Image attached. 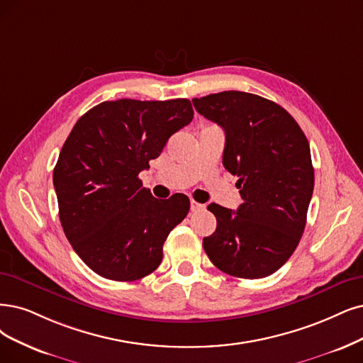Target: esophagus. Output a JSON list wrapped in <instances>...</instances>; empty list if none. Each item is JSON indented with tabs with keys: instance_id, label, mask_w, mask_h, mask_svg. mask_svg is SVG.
Segmentation results:
<instances>
[{
	"instance_id": "obj_1",
	"label": "esophagus",
	"mask_w": 363,
	"mask_h": 363,
	"mask_svg": "<svg viewBox=\"0 0 363 363\" xmlns=\"http://www.w3.org/2000/svg\"><path fill=\"white\" fill-rule=\"evenodd\" d=\"M190 208H191V211H193V212H197V211H203L206 206H205V205H202V203H197V202H194V200H191Z\"/></svg>"
}]
</instances>
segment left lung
<instances>
[{
    "label": "left lung",
    "instance_id": "1",
    "mask_svg": "<svg viewBox=\"0 0 363 363\" xmlns=\"http://www.w3.org/2000/svg\"><path fill=\"white\" fill-rule=\"evenodd\" d=\"M225 133L223 164L239 178L238 211L211 203L217 229L203 238L209 260L238 278H263L283 266L302 238L314 190L310 143L293 116L256 94L223 91L193 99Z\"/></svg>",
    "mask_w": 363,
    "mask_h": 363
}]
</instances>
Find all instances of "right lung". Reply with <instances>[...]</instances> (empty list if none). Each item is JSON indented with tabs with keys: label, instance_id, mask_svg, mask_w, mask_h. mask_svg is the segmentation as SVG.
<instances>
[{
	"label": "right lung",
	"instance_id": "obj_1",
	"mask_svg": "<svg viewBox=\"0 0 363 363\" xmlns=\"http://www.w3.org/2000/svg\"><path fill=\"white\" fill-rule=\"evenodd\" d=\"M190 100L103 101L80 116L53 169L60 220L77 256L113 281H136L163 260V244L190 199L152 197L139 179L169 138L193 119Z\"/></svg>",
	"mask_w": 363,
	"mask_h": 363
}]
</instances>
